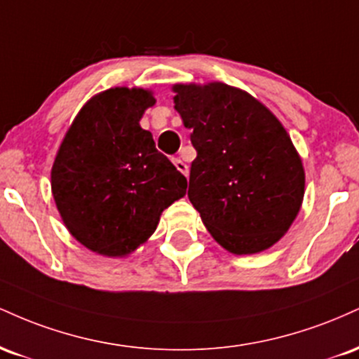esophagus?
I'll return each instance as SVG.
<instances>
[{"label":"esophagus","instance_id":"obj_1","mask_svg":"<svg viewBox=\"0 0 359 359\" xmlns=\"http://www.w3.org/2000/svg\"><path fill=\"white\" fill-rule=\"evenodd\" d=\"M174 165L177 167V170L182 172V174H184L185 177L189 175V167H187V163H185L184 160L180 158V156H177V158H174Z\"/></svg>","mask_w":359,"mask_h":359}]
</instances>
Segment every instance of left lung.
Wrapping results in <instances>:
<instances>
[{"instance_id":"obj_1","label":"left lung","mask_w":359,"mask_h":359,"mask_svg":"<svg viewBox=\"0 0 359 359\" xmlns=\"http://www.w3.org/2000/svg\"><path fill=\"white\" fill-rule=\"evenodd\" d=\"M174 90L197 151L189 201L222 248L236 255L270 248L297 216L306 184L285 128L262 102L221 82Z\"/></svg>"}]
</instances>
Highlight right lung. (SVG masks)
<instances>
[{"label":"right lung","mask_w":359,"mask_h":359,"mask_svg":"<svg viewBox=\"0 0 359 359\" xmlns=\"http://www.w3.org/2000/svg\"><path fill=\"white\" fill-rule=\"evenodd\" d=\"M154 104L148 90H104L81 109L53 162L52 192L62 219L96 253L133 251L187 189V179L140 126Z\"/></svg>","instance_id":"obj_1"}]
</instances>
